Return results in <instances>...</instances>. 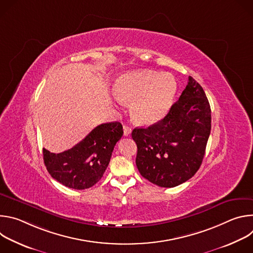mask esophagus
Returning a JSON list of instances; mask_svg holds the SVG:
<instances>
[{
	"label": "esophagus",
	"instance_id": "esophagus-1",
	"mask_svg": "<svg viewBox=\"0 0 253 253\" xmlns=\"http://www.w3.org/2000/svg\"><path fill=\"white\" fill-rule=\"evenodd\" d=\"M123 131H124V136H129L132 132V129L128 126H123Z\"/></svg>",
	"mask_w": 253,
	"mask_h": 253
}]
</instances>
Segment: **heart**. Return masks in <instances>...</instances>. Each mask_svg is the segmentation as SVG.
Here are the masks:
<instances>
[{"label":"heart","mask_w":253,"mask_h":253,"mask_svg":"<svg viewBox=\"0 0 253 253\" xmlns=\"http://www.w3.org/2000/svg\"><path fill=\"white\" fill-rule=\"evenodd\" d=\"M115 96L131 101L133 119L143 125H151L162 120L171 109L177 82L168 74H158L150 70L128 72L120 75L114 83Z\"/></svg>","instance_id":"b5f03b06"}]
</instances>
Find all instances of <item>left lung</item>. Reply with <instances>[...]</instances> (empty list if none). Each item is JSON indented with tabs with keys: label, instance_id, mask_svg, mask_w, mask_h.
<instances>
[{
	"label": "left lung",
	"instance_id": "1",
	"mask_svg": "<svg viewBox=\"0 0 253 253\" xmlns=\"http://www.w3.org/2000/svg\"><path fill=\"white\" fill-rule=\"evenodd\" d=\"M210 130L208 99L189 76L186 88L162 120L132 131L140 174L160 187L184 183L202 163Z\"/></svg>",
	"mask_w": 253,
	"mask_h": 253
}]
</instances>
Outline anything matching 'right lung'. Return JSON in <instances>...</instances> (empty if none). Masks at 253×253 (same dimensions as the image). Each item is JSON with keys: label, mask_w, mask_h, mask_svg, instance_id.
<instances>
[{"label": "right lung", "mask_w": 253, "mask_h": 253, "mask_svg": "<svg viewBox=\"0 0 253 253\" xmlns=\"http://www.w3.org/2000/svg\"><path fill=\"white\" fill-rule=\"evenodd\" d=\"M122 135L120 122L105 123L94 128L77 145L62 153H51L44 148L47 170L55 180L69 188H90L102 178L114 146Z\"/></svg>", "instance_id": "1"}]
</instances>
